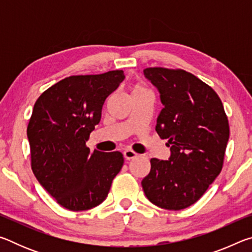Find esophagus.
Instances as JSON below:
<instances>
[{"label":"esophagus","mask_w":252,"mask_h":252,"mask_svg":"<svg viewBox=\"0 0 252 252\" xmlns=\"http://www.w3.org/2000/svg\"><path fill=\"white\" fill-rule=\"evenodd\" d=\"M123 157H125L126 160H131L138 157V153L134 152L133 150H131V149H126V150L123 152Z\"/></svg>","instance_id":"1"}]
</instances>
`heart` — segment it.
<instances>
[{"mask_svg": "<svg viewBox=\"0 0 252 252\" xmlns=\"http://www.w3.org/2000/svg\"><path fill=\"white\" fill-rule=\"evenodd\" d=\"M149 90L148 89L144 87V85L140 84V83H133L130 85V92H131V95L132 94H135V93H141V92H148Z\"/></svg>", "mask_w": 252, "mask_h": 252, "instance_id": "1", "label": "heart"}]
</instances>
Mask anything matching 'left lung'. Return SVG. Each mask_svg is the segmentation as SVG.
I'll return each mask as SVG.
<instances>
[{
	"label": "left lung",
	"mask_w": 252,
	"mask_h": 252,
	"mask_svg": "<svg viewBox=\"0 0 252 252\" xmlns=\"http://www.w3.org/2000/svg\"><path fill=\"white\" fill-rule=\"evenodd\" d=\"M146 78L157 87L163 109L156 131L168 139L169 160H150L141 185L149 201L168 210L197 202L222 170L229 122L216 91L181 69L147 67Z\"/></svg>",
	"instance_id": "8db88e82"
}]
</instances>
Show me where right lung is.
<instances>
[{"label": "right lung", "mask_w": 252, "mask_h": 252, "mask_svg": "<svg viewBox=\"0 0 252 252\" xmlns=\"http://www.w3.org/2000/svg\"><path fill=\"white\" fill-rule=\"evenodd\" d=\"M123 79L122 70L71 75L36 100L28 126L31 168L41 186L72 211L99 206L123 165L121 152H90L102 106Z\"/></svg>", "instance_id": "1"}]
</instances>
